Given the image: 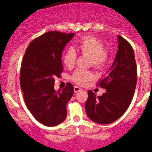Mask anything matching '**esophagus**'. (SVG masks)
Returning a JSON list of instances; mask_svg holds the SVG:
<instances>
[{
  "instance_id": "1",
  "label": "esophagus",
  "mask_w": 152,
  "mask_h": 152,
  "mask_svg": "<svg viewBox=\"0 0 152 152\" xmlns=\"http://www.w3.org/2000/svg\"><path fill=\"white\" fill-rule=\"evenodd\" d=\"M73 90H74V92H80V91L81 90V89L80 88V87H77V86H75L74 89H73Z\"/></svg>"
}]
</instances>
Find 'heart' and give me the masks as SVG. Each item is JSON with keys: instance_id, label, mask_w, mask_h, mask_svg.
Returning a JSON list of instances; mask_svg holds the SVG:
<instances>
[{"instance_id": "b5f03b06", "label": "heart", "mask_w": 152, "mask_h": 152, "mask_svg": "<svg viewBox=\"0 0 152 152\" xmlns=\"http://www.w3.org/2000/svg\"><path fill=\"white\" fill-rule=\"evenodd\" d=\"M77 48L83 55L91 56V63L97 69L103 68L108 61V54L105 49L103 42L92 36H87L79 39L77 42ZM77 53L73 48L70 47L65 50L63 57V63L68 68H71L76 64ZM94 74L90 71L84 69H77L71 76V79L76 84L84 85L92 80Z\"/></svg>"}]
</instances>
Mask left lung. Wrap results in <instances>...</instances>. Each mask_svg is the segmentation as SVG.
Segmentation results:
<instances>
[{"instance_id":"left-lung-1","label":"left lung","mask_w":152,"mask_h":152,"mask_svg":"<svg viewBox=\"0 0 152 152\" xmlns=\"http://www.w3.org/2000/svg\"><path fill=\"white\" fill-rule=\"evenodd\" d=\"M118 50L109 73L97 86L106 92L96 96L88 91L85 103L87 115L98 124H110L125 113L133 97L137 82L135 54L130 43L118 36Z\"/></svg>"}]
</instances>
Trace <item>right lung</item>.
I'll return each mask as SVG.
<instances>
[{
  "label": "right lung",
  "instance_id": "add662e5",
  "mask_svg": "<svg viewBox=\"0 0 152 152\" xmlns=\"http://www.w3.org/2000/svg\"><path fill=\"white\" fill-rule=\"evenodd\" d=\"M74 35L44 33L30 43L22 60L20 81L25 103L35 119L48 127L65 120L66 105L73 95L71 83L62 90L55 91L54 85L63 71L62 52Z\"/></svg>",
  "mask_w": 152,
  "mask_h": 152
}]
</instances>
